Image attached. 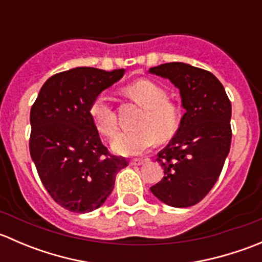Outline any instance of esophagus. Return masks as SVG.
<instances>
[{"mask_svg": "<svg viewBox=\"0 0 262 262\" xmlns=\"http://www.w3.org/2000/svg\"><path fill=\"white\" fill-rule=\"evenodd\" d=\"M144 163V160H142V158H134V160L130 161V165L133 166H141Z\"/></svg>", "mask_w": 262, "mask_h": 262, "instance_id": "obj_1", "label": "esophagus"}]
</instances>
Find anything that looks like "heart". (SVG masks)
Wrapping results in <instances>:
<instances>
[{
    "mask_svg": "<svg viewBox=\"0 0 262 262\" xmlns=\"http://www.w3.org/2000/svg\"><path fill=\"white\" fill-rule=\"evenodd\" d=\"M129 96L146 109L141 119V128L132 132H119L112 141V148L120 156H138L155 146L158 137L168 138L178 130L181 113L178 105L167 101V94L149 80H139L126 87ZM90 115L100 133L113 136L116 130L115 112L106 94L94 100Z\"/></svg>",
    "mask_w": 262,
    "mask_h": 262,
    "instance_id": "1",
    "label": "heart"
}]
</instances>
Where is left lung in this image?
<instances>
[{
    "mask_svg": "<svg viewBox=\"0 0 262 262\" xmlns=\"http://www.w3.org/2000/svg\"><path fill=\"white\" fill-rule=\"evenodd\" d=\"M149 73L178 87L185 109L175 137L158 152L165 176L150 191L170 207H191L212 190L229 153L231 101L213 73L187 63H165Z\"/></svg>",
    "mask_w": 262,
    "mask_h": 262,
    "instance_id": "left-lung-1",
    "label": "left lung"
}]
</instances>
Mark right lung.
Listing matches in <instances>:
<instances>
[{
    "label": "right lung",
    "mask_w": 262,
    "mask_h": 262,
    "mask_svg": "<svg viewBox=\"0 0 262 262\" xmlns=\"http://www.w3.org/2000/svg\"><path fill=\"white\" fill-rule=\"evenodd\" d=\"M77 67L52 76L31 106L29 148L41 182L55 203L75 213L101 207L116 173L128 165L110 155L90 115L94 100L123 77Z\"/></svg>",
    "instance_id": "right-lung-1"
}]
</instances>
